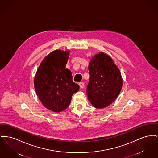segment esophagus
<instances>
[{
	"instance_id": "34e87169",
	"label": "esophagus",
	"mask_w": 158,
	"mask_h": 158,
	"mask_svg": "<svg viewBox=\"0 0 158 158\" xmlns=\"http://www.w3.org/2000/svg\"><path fill=\"white\" fill-rule=\"evenodd\" d=\"M79 87H80L81 89H82L84 87V82H80V83H79Z\"/></svg>"
}]
</instances>
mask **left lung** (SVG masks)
<instances>
[{
  "label": "left lung",
  "instance_id": "1",
  "mask_svg": "<svg viewBox=\"0 0 158 158\" xmlns=\"http://www.w3.org/2000/svg\"><path fill=\"white\" fill-rule=\"evenodd\" d=\"M88 99L95 108H105L113 102L121 92L123 80L121 72L106 53L100 52L91 58L88 66Z\"/></svg>",
  "mask_w": 158,
  "mask_h": 158
}]
</instances>
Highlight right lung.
Masks as SVG:
<instances>
[{
    "label": "right lung",
    "instance_id": "add662e5",
    "mask_svg": "<svg viewBox=\"0 0 158 158\" xmlns=\"http://www.w3.org/2000/svg\"><path fill=\"white\" fill-rule=\"evenodd\" d=\"M70 51L56 49L46 56L37 69L34 86L39 99L47 109L60 112L68 107L79 86L65 68Z\"/></svg>",
    "mask_w": 158,
    "mask_h": 158
}]
</instances>
